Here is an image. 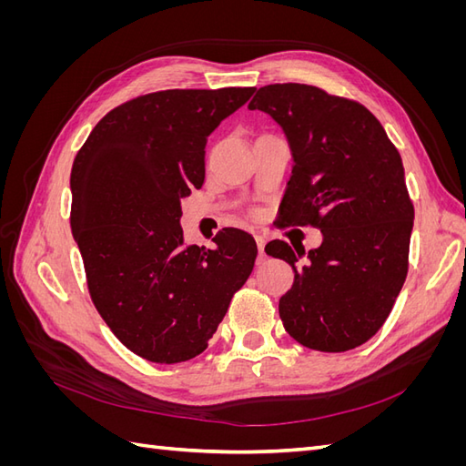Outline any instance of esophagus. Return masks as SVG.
<instances>
[{"label": "esophagus", "instance_id": "esophagus-1", "mask_svg": "<svg viewBox=\"0 0 466 466\" xmlns=\"http://www.w3.org/2000/svg\"><path fill=\"white\" fill-rule=\"evenodd\" d=\"M255 238H257V245H258V257H260V258H264V257H266V252H264L266 238H264L262 235H255Z\"/></svg>", "mask_w": 466, "mask_h": 466}]
</instances>
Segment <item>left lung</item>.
<instances>
[{
	"label": "left lung",
	"mask_w": 466,
	"mask_h": 466,
	"mask_svg": "<svg viewBox=\"0 0 466 466\" xmlns=\"http://www.w3.org/2000/svg\"><path fill=\"white\" fill-rule=\"evenodd\" d=\"M248 108L270 115L291 147L279 221L322 231L305 262L286 241L264 248L295 272L279 319L305 348L354 350L383 327L408 274L414 204L400 153L363 105L315 86L260 87Z\"/></svg>",
	"instance_id": "1"
}]
</instances>
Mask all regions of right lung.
<instances>
[{"label":"right lung","instance_id":"1","mask_svg":"<svg viewBox=\"0 0 466 466\" xmlns=\"http://www.w3.org/2000/svg\"><path fill=\"white\" fill-rule=\"evenodd\" d=\"M257 87L167 89L112 108L77 151L72 233L98 315L136 356L196 358L248 279L258 248L223 228L216 248L182 245L180 200L204 185V147Z\"/></svg>","mask_w":466,"mask_h":466}]
</instances>
